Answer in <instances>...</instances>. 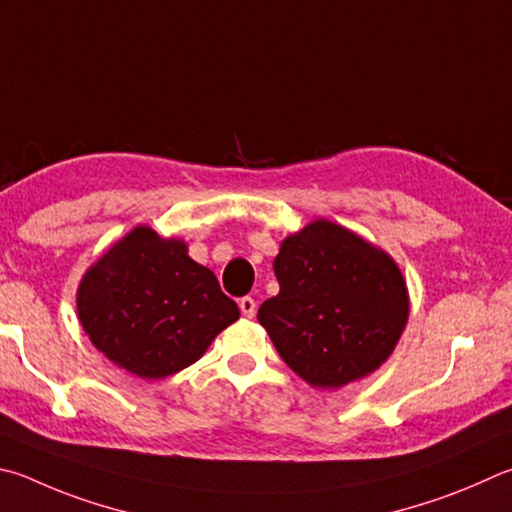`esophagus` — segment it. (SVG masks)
<instances>
[{
  "instance_id": "esophagus-1",
  "label": "esophagus",
  "mask_w": 512,
  "mask_h": 512,
  "mask_svg": "<svg viewBox=\"0 0 512 512\" xmlns=\"http://www.w3.org/2000/svg\"><path fill=\"white\" fill-rule=\"evenodd\" d=\"M239 311L246 315V318H253L255 311H257V302L253 300V297H239Z\"/></svg>"
}]
</instances>
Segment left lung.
I'll return each mask as SVG.
<instances>
[{
    "mask_svg": "<svg viewBox=\"0 0 512 512\" xmlns=\"http://www.w3.org/2000/svg\"><path fill=\"white\" fill-rule=\"evenodd\" d=\"M273 271L280 293L257 320L282 360L315 387H342L376 371L410 313L398 266L331 221L284 239Z\"/></svg>",
    "mask_w": 512,
    "mask_h": 512,
    "instance_id": "left-lung-1",
    "label": "left lung"
}]
</instances>
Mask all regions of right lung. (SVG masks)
Masks as SVG:
<instances>
[{
    "instance_id": "obj_1",
    "label": "right lung",
    "mask_w": 512,
    "mask_h": 512,
    "mask_svg": "<svg viewBox=\"0 0 512 512\" xmlns=\"http://www.w3.org/2000/svg\"><path fill=\"white\" fill-rule=\"evenodd\" d=\"M78 313L105 356L141 378H165L197 362L239 318L217 277L183 241L136 228L82 277Z\"/></svg>"
}]
</instances>
